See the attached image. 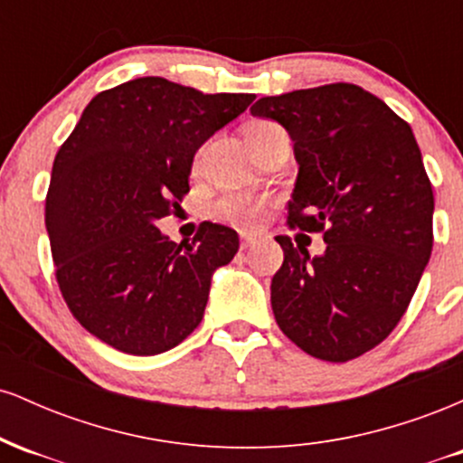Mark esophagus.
<instances>
[{
  "mask_svg": "<svg viewBox=\"0 0 463 463\" xmlns=\"http://www.w3.org/2000/svg\"><path fill=\"white\" fill-rule=\"evenodd\" d=\"M254 243H257V237H252V235H241V250L254 246Z\"/></svg>",
  "mask_w": 463,
  "mask_h": 463,
  "instance_id": "esophagus-1",
  "label": "esophagus"
}]
</instances>
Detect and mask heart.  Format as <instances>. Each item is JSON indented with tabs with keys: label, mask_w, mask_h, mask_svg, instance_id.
Segmentation results:
<instances>
[{
	"label": "heart",
	"mask_w": 463,
	"mask_h": 463,
	"mask_svg": "<svg viewBox=\"0 0 463 463\" xmlns=\"http://www.w3.org/2000/svg\"><path fill=\"white\" fill-rule=\"evenodd\" d=\"M269 126L274 124H269V121H254V124L246 130V135L252 130L269 128ZM211 213L222 222H231V224L250 228V226H257L259 222H261L263 204L259 200L248 198V195H226V198L215 202Z\"/></svg>",
	"instance_id": "b5f03b06"
}]
</instances>
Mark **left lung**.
Masks as SVG:
<instances>
[{
	"mask_svg": "<svg viewBox=\"0 0 463 463\" xmlns=\"http://www.w3.org/2000/svg\"><path fill=\"white\" fill-rule=\"evenodd\" d=\"M254 117L279 121L298 163L287 224L324 232L309 257L276 237V324L296 346L342 364L368 353L405 316L433 248V189L407 121L357 84L261 98Z\"/></svg>",
	"mask_w": 463,
	"mask_h": 463,
	"instance_id": "8db88e82",
	"label": "left lung"
}]
</instances>
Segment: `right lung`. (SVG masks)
Wrapping results in <instances>:
<instances>
[{
    "label": "right lung",
    "mask_w": 463,
    "mask_h": 463,
    "mask_svg": "<svg viewBox=\"0 0 463 463\" xmlns=\"http://www.w3.org/2000/svg\"><path fill=\"white\" fill-rule=\"evenodd\" d=\"M254 98L137 78L95 95L58 150L45 200L58 287L109 346L161 354L202 322L211 276L237 254V232L204 222L194 241L174 243L156 222L189 191L202 143Z\"/></svg>",
    "instance_id": "right-lung-1"
}]
</instances>
